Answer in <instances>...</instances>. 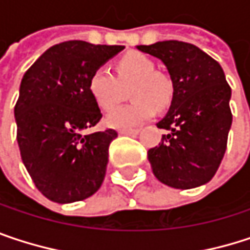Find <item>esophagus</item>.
Segmentation results:
<instances>
[{
	"instance_id": "obj_1",
	"label": "esophagus",
	"mask_w": 250,
	"mask_h": 250,
	"mask_svg": "<svg viewBox=\"0 0 250 250\" xmlns=\"http://www.w3.org/2000/svg\"><path fill=\"white\" fill-rule=\"evenodd\" d=\"M119 133L120 134H127V136H136V134L140 133V130L139 128H122Z\"/></svg>"
}]
</instances>
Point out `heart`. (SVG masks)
I'll list each match as a JSON object with an SVG mask.
<instances>
[{"instance_id": "b5f03b06", "label": "heart", "mask_w": 250, "mask_h": 250, "mask_svg": "<svg viewBox=\"0 0 250 250\" xmlns=\"http://www.w3.org/2000/svg\"><path fill=\"white\" fill-rule=\"evenodd\" d=\"M116 75L105 68H97L88 81V91L101 110H111L123 95V86H130V104L113 110L105 125L113 128H131L150 120L158 108L169 105L174 83L168 75L155 71V63L146 55L128 52L116 62Z\"/></svg>"}]
</instances>
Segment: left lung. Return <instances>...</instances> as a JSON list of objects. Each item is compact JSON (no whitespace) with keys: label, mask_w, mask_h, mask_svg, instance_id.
I'll use <instances>...</instances> for the list:
<instances>
[{"label":"left lung","mask_w":250,"mask_h":250,"mask_svg":"<svg viewBox=\"0 0 250 250\" xmlns=\"http://www.w3.org/2000/svg\"><path fill=\"white\" fill-rule=\"evenodd\" d=\"M136 47L162 61L174 83L171 107L156 125L169 133L147 152L153 175L178 189L207 184L220 167L231 127V89L220 63L178 40Z\"/></svg>","instance_id":"left-lung-1"}]
</instances>
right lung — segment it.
Here are the masks:
<instances>
[{
	"label": "right lung",
	"mask_w": 250,
	"mask_h": 250,
	"mask_svg": "<svg viewBox=\"0 0 250 250\" xmlns=\"http://www.w3.org/2000/svg\"><path fill=\"white\" fill-rule=\"evenodd\" d=\"M123 49L63 42L49 47L21 79L14 107L20 155L34 185L50 201L85 200L104 181L108 146L117 131L85 133L103 117L88 81Z\"/></svg>",
	"instance_id": "add662e5"
}]
</instances>
